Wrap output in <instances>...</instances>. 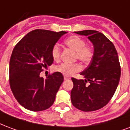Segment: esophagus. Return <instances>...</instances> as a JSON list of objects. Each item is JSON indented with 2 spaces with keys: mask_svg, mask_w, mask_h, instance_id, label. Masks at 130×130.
<instances>
[{
  "mask_svg": "<svg viewBox=\"0 0 130 130\" xmlns=\"http://www.w3.org/2000/svg\"><path fill=\"white\" fill-rule=\"evenodd\" d=\"M64 79L65 80L70 79V77H69V76H64Z\"/></svg>",
  "mask_w": 130,
  "mask_h": 130,
  "instance_id": "obj_1",
  "label": "esophagus"
}]
</instances>
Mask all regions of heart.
<instances>
[{
	"mask_svg": "<svg viewBox=\"0 0 130 130\" xmlns=\"http://www.w3.org/2000/svg\"><path fill=\"white\" fill-rule=\"evenodd\" d=\"M65 44L68 47L75 51V58L78 59L85 64L91 62L94 56V50L91 47L85 45V41L78 36H72L67 38ZM52 56L53 59L56 61L60 59V50L58 44H55L52 48ZM82 70V66L78 62L72 64L62 63L58 65L56 70L65 76H72L75 73Z\"/></svg>",
	"mask_w": 130,
	"mask_h": 130,
	"instance_id": "1",
	"label": "heart"
}]
</instances>
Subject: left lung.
Returning <instances> with one entry per match:
<instances>
[{
  "instance_id": "8db88e82",
  "label": "left lung",
  "mask_w": 130,
  "mask_h": 130,
  "mask_svg": "<svg viewBox=\"0 0 130 130\" xmlns=\"http://www.w3.org/2000/svg\"><path fill=\"white\" fill-rule=\"evenodd\" d=\"M75 32L87 36L94 45V52L89 66L80 73L85 80L72 78V103L81 111L98 110L109 103L118 87L121 77L118 53L114 44L98 31Z\"/></svg>"
}]
</instances>
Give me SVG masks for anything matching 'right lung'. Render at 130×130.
Segmentation results:
<instances>
[{
  "instance_id": "add662e5",
  "label": "right lung",
  "mask_w": 130,
  "mask_h": 130,
  "mask_svg": "<svg viewBox=\"0 0 130 130\" xmlns=\"http://www.w3.org/2000/svg\"><path fill=\"white\" fill-rule=\"evenodd\" d=\"M66 33L38 29L29 32L14 47L9 61V85L15 99L27 109L45 110L55 101L63 76L56 72L45 79L40 74L53 63L52 48Z\"/></svg>"
}]
</instances>
